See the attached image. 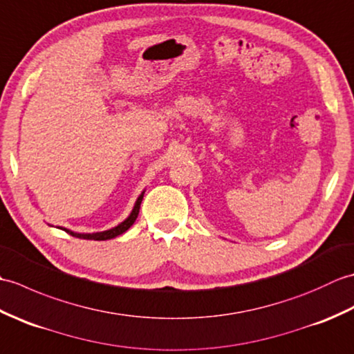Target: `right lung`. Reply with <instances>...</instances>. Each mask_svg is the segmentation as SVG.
<instances>
[{"mask_svg": "<svg viewBox=\"0 0 354 354\" xmlns=\"http://www.w3.org/2000/svg\"><path fill=\"white\" fill-rule=\"evenodd\" d=\"M142 196H145V193H141L140 198L137 199V202H135V207H133V209H132L131 216L127 217V219H126L124 222L120 223L118 227H115V228L108 230V231H102V232H93V234H79V232H73V231L66 230V228H64V231L68 232V234L73 236V237L85 239V240H109V239H114V237H117V236H120V234H123L124 231H127V230H129V228L132 227L135 219H137V217H138Z\"/></svg>", "mask_w": 354, "mask_h": 354, "instance_id": "add662e5", "label": "right lung"}]
</instances>
